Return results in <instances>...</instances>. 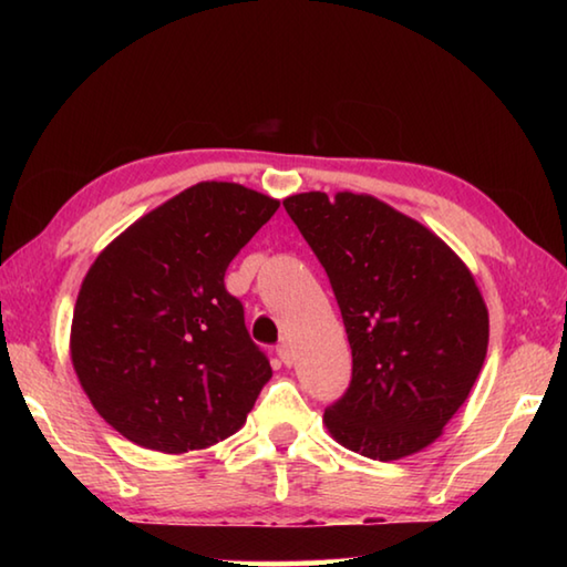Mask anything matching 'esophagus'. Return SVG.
<instances>
[{
    "label": "esophagus",
    "mask_w": 567,
    "mask_h": 567,
    "mask_svg": "<svg viewBox=\"0 0 567 567\" xmlns=\"http://www.w3.org/2000/svg\"><path fill=\"white\" fill-rule=\"evenodd\" d=\"M277 354H280V360L285 364H292V360H295V350H292V344L287 342V340H282L280 344H277Z\"/></svg>",
    "instance_id": "1"
}]
</instances>
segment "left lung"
I'll use <instances>...</instances> for the list:
<instances>
[{
	"label": "left lung",
	"mask_w": 567,
	"mask_h": 567,
	"mask_svg": "<svg viewBox=\"0 0 567 567\" xmlns=\"http://www.w3.org/2000/svg\"><path fill=\"white\" fill-rule=\"evenodd\" d=\"M282 205L330 277L352 350L328 433L382 463L433 445L487 354L473 272L433 229L372 195L302 192Z\"/></svg>",
	"instance_id": "obj_1"
}]
</instances>
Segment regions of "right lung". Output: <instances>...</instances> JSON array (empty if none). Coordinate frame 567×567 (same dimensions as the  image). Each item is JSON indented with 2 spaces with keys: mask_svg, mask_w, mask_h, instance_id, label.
<instances>
[{
  "mask_svg": "<svg viewBox=\"0 0 567 567\" xmlns=\"http://www.w3.org/2000/svg\"><path fill=\"white\" fill-rule=\"evenodd\" d=\"M277 207L235 182H199L114 237L84 275L76 380L134 445L182 455L245 425L272 368L225 272Z\"/></svg>",
  "mask_w": 567,
  "mask_h": 567,
  "instance_id": "1",
  "label": "right lung"
}]
</instances>
